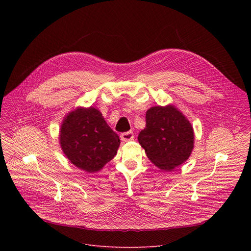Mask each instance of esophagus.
Wrapping results in <instances>:
<instances>
[{"label":"esophagus","instance_id":"1","mask_svg":"<svg viewBox=\"0 0 251 251\" xmlns=\"http://www.w3.org/2000/svg\"><path fill=\"white\" fill-rule=\"evenodd\" d=\"M120 138L123 142H128V141H132L134 140V134L132 131H128V132H124L120 135Z\"/></svg>","mask_w":251,"mask_h":251}]
</instances>
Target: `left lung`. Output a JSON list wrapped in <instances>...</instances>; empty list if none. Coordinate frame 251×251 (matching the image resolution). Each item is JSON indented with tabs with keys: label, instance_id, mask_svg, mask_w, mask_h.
<instances>
[{
	"label": "left lung",
	"instance_id": "left-lung-1",
	"mask_svg": "<svg viewBox=\"0 0 251 251\" xmlns=\"http://www.w3.org/2000/svg\"><path fill=\"white\" fill-rule=\"evenodd\" d=\"M190 121L174 105L154 106L146 112V127L138 141L158 168L172 171L186 162L194 148Z\"/></svg>",
	"mask_w": 251,
	"mask_h": 251
}]
</instances>
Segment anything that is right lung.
Wrapping results in <instances>:
<instances>
[{"label": "right lung", "mask_w": 251, "mask_h": 251, "mask_svg": "<svg viewBox=\"0 0 251 251\" xmlns=\"http://www.w3.org/2000/svg\"><path fill=\"white\" fill-rule=\"evenodd\" d=\"M59 142L70 163L87 173L100 171L115 157L120 145L119 136L93 107H78L66 115Z\"/></svg>", "instance_id": "right-lung-1"}]
</instances>
